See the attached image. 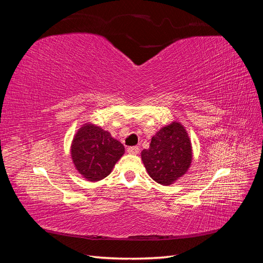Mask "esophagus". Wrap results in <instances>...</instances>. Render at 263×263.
<instances>
[{
    "instance_id": "1",
    "label": "esophagus",
    "mask_w": 263,
    "mask_h": 263,
    "mask_svg": "<svg viewBox=\"0 0 263 263\" xmlns=\"http://www.w3.org/2000/svg\"><path fill=\"white\" fill-rule=\"evenodd\" d=\"M127 153L130 154V155H137V154H139V148L137 146L128 147V148H127Z\"/></svg>"
}]
</instances>
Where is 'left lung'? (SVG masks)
I'll list each match as a JSON object with an SVG mask.
<instances>
[{
  "label": "left lung",
  "mask_w": 263,
  "mask_h": 263,
  "mask_svg": "<svg viewBox=\"0 0 263 263\" xmlns=\"http://www.w3.org/2000/svg\"><path fill=\"white\" fill-rule=\"evenodd\" d=\"M192 155L184 126L172 122L151 138L149 148L141 151V160L151 179L161 185H170L187 172Z\"/></svg>",
  "instance_id": "8db88e82"
}]
</instances>
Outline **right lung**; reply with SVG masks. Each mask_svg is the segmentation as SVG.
<instances>
[{"instance_id": "right-lung-1", "label": "right lung", "mask_w": 263, "mask_h": 263, "mask_svg": "<svg viewBox=\"0 0 263 263\" xmlns=\"http://www.w3.org/2000/svg\"><path fill=\"white\" fill-rule=\"evenodd\" d=\"M70 153L78 172L85 180L97 182L112 172L125 148L107 130L86 123L74 135Z\"/></svg>"}]
</instances>
